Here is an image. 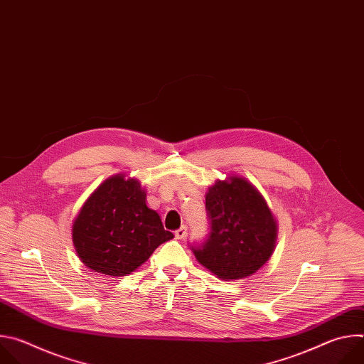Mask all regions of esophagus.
Here are the masks:
<instances>
[{
	"label": "esophagus",
	"mask_w": 364,
	"mask_h": 364,
	"mask_svg": "<svg viewBox=\"0 0 364 364\" xmlns=\"http://www.w3.org/2000/svg\"><path fill=\"white\" fill-rule=\"evenodd\" d=\"M174 235H176L177 239H184V237L187 236V226H181L180 229H177V230L174 232Z\"/></svg>",
	"instance_id": "esophagus-1"
}]
</instances>
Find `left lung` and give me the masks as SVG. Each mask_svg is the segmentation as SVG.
I'll list each match as a JSON object with an SVG mask.
<instances>
[{"label":"left lung","mask_w":364,"mask_h":364,"mask_svg":"<svg viewBox=\"0 0 364 364\" xmlns=\"http://www.w3.org/2000/svg\"><path fill=\"white\" fill-rule=\"evenodd\" d=\"M209 232L190 245L197 261L223 279L255 274L274 252L277 223L262 196L245 178L218 181L205 194Z\"/></svg>","instance_id":"1"}]
</instances>
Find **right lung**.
I'll return each mask as SVG.
<instances>
[{
  "label": "right lung",
  "instance_id": "right-lung-1",
  "mask_svg": "<svg viewBox=\"0 0 364 364\" xmlns=\"http://www.w3.org/2000/svg\"><path fill=\"white\" fill-rule=\"evenodd\" d=\"M173 237L159 213L145 204L139 183L121 174L93 191L73 223V243L82 262L111 277L131 274Z\"/></svg>",
  "mask_w": 364,
  "mask_h": 364
}]
</instances>
